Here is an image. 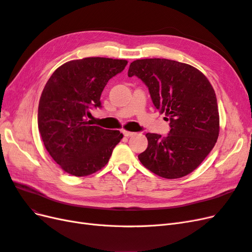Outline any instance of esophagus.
I'll list each match as a JSON object with an SVG mask.
<instances>
[{
	"instance_id": "esophagus-1",
	"label": "esophagus",
	"mask_w": 252,
	"mask_h": 252,
	"mask_svg": "<svg viewBox=\"0 0 252 252\" xmlns=\"http://www.w3.org/2000/svg\"><path fill=\"white\" fill-rule=\"evenodd\" d=\"M123 132V134L125 135V136H127V138H129V136H132L133 134H134V132H131V131H127V130H123L122 131Z\"/></svg>"
}]
</instances>
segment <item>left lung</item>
Instances as JSON below:
<instances>
[{"instance_id": "obj_1", "label": "left lung", "mask_w": 252, "mask_h": 252, "mask_svg": "<svg viewBox=\"0 0 252 252\" xmlns=\"http://www.w3.org/2000/svg\"><path fill=\"white\" fill-rule=\"evenodd\" d=\"M148 87L159 113L169 121L166 136L147 133V149L139 155L148 170L165 179H179L197 168L218 140L220 118L216 93L196 68L167 59L136 60L128 77Z\"/></svg>"}]
</instances>
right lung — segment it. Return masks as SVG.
<instances>
[{
	"label": "right lung",
	"instance_id": "obj_1",
	"mask_svg": "<svg viewBox=\"0 0 252 252\" xmlns=\"http://www.w3.org/2000/svg\"><path fill=\"white\" fill-rule=\"evenodd\" d=\"M126 60L85 58L59 67L45 85L37 125L45 148L67 173L84 177L108 163L123 138L119 130L94 126L90 109L101 108L106 84L122 72Z\"/></svg>",
	"mask_w": 252,
	"mask_h": 252
}]
</instances>
